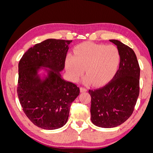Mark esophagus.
<instances>
[{"label":"esophagus","instance_id":"obj_1","mask_svg":"<svg viewBox=\"0 0 153 153\" xmlns=\"http://www.w3.org/2000/svg\"><path fill=\"white\" fill-rule=\"evenodd\" d=\"M80 91L81 92V93H84V92L87 91V89L84 87H81L80 88Z\"/></svg>","mask_w":153,"mask_h":153}]
</instances>
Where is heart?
<instances>
[{
    "instance_id": "obj_1",
    "label": "heart",
    "mask_w": 153,
    "mask_h": 153,
    "mask_svg": "<svg viewBox=\"0 0 153 153\" xmlns=\"http://www.w3.org/2000/svg\"><path fill=\"white\" fill-rule=\"evenodd\" d=\"M74 53V56L68 54L65 59L67 72L72 81H78L85 68V84H105L114 76L120 65V51L114 45L84 42L77 46Z\"/></svg>"
}]
</instances>
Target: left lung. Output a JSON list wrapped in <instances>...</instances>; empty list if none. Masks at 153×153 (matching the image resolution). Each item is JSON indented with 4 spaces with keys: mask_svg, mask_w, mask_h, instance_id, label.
Masks as SVG:
<instances>
[{
    "mask_svg": "<svg viewBox=\"0 0 153 153\" xmlns=\"http://www.w3.org/2000/svg\"><path fill=\"white\" fill-rule=\"evenodd\" d=\"M109 41L120 51L118 70L106 85L88 91L92 123L104 128H112L125 122L132 114L139 95L140 68L134 51L120 41Z\"/></svg>",
    "mask_w": 153,
    "mask_h": 153,
    "instance_id": "obj_1",
    "label": "left lung"
}]
</instances>
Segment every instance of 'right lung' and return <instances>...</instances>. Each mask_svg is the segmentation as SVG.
Returning a JSON list of instances; mask_svg holds the SVG:
<instances>
[{"label":"right lung","mask_w":153,"mask_h":153,"mask_svg":"<svg viewBox=\"0 0 153 153\" xmlns=\"http://www.w3.org/2000/svg\"><path fill=\"white\" fill-rule=\"evenodd\" d=\"M72 42L46 39L30 48L19 63V100L26 116L40 128L56 129L64 126L71 104L80 93L76 85L66 81L60 73L65 68ZM40 69L47 75L41 77L38 74Z\"/></svg>","instance_id":"right-lung-1"}]
</instances>
